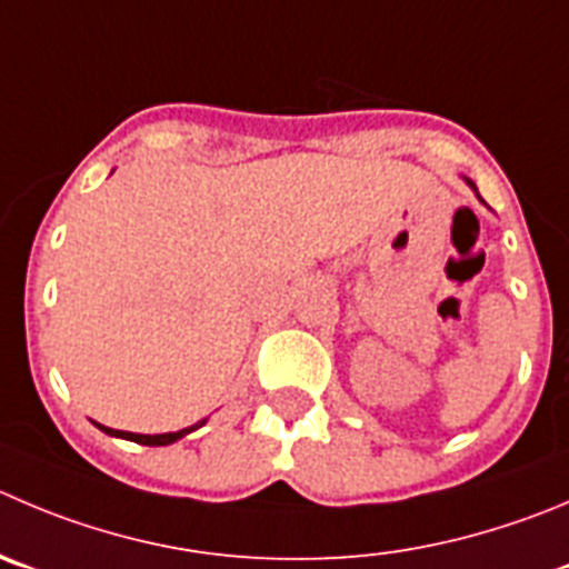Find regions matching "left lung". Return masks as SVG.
Listing matches in <instances>:
<instances>
[{
	"label": "left lung",
	"instance_id": "obj_1",
	"mask_svg": "<svg viewBox=\"0 0 569 569\" xmlns=\"http://www.w3.org/2000/svg\"><path fill=\"white\" fill-rule=\"evenodd\" d=\"M467 183H469V187H472V189H475V192H478V187H475V183H472V181H469V178H467ZM478 198H480V194H478Z\"/></svg>",
	"mask_w": 569,
	"mask_h": 569
}]
</instances>
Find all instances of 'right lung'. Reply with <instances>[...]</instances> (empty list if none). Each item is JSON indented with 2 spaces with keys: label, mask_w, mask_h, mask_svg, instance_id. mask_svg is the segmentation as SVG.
<instances>
[{
  "label": "right lung",
  "mask_w": 569,
  "mask_h": 569,
  "mask_svg": "<svg viewBox=\"0 0 569 569\" xmlns=\"http://www.w3.org/2000/svg\"><path fill=\"white\" fill-rule=\"evenodd\" d=\"M203 425H207V419H203V421H198V425H192V427H183V430H178V432H161V436H142V432H126V430H111V427H102V425H97V427H100V430H102V432H108V436L126 438V441L148 443V447H167V443L178 441V438H183V436H187V432L198 430V427H203Z\"/></svg>",
  "instance_id": "obj_1"
}]
</instances>
